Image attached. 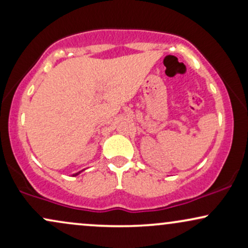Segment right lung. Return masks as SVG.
I'll list each match as a JSON object with an SVG mask.
<instances>
[{
  "label": "right lung",
  "instance_id": "add662e5",
  "mask_svg": "<svg viewBox=\"0 0 248 248\" xmlns=\"http://www.w3.org/2000/svg\"><path fill=\"white\" fill-rule=\"evenodd\" d=\"M79 173H80V171H79V172H77V173H75V175H73V176H77V175H79Z\"/></svg>",
  "mask_w": 248,
  "mask_h": 248
}]
</instances>
